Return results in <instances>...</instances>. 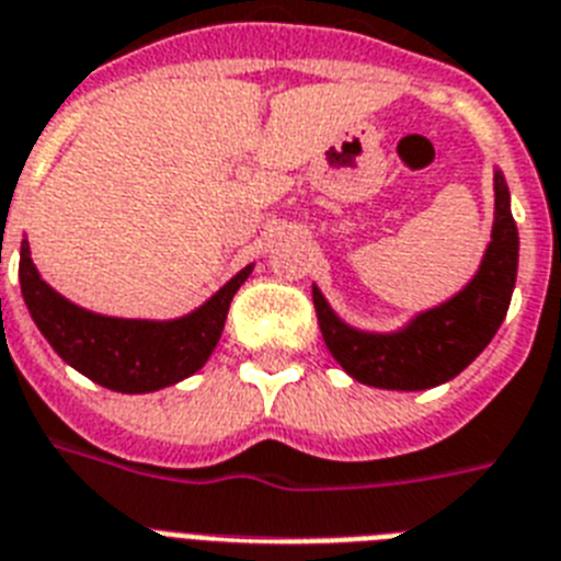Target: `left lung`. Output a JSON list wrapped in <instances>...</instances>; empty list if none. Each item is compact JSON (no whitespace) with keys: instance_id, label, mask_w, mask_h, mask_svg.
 I'll return each instance as SVG.
<instances>
[{"instance_id":"8db88e82","label":"left lung","mask_w":561,"mask_h":561,"mask_svg":"<svg viewBox=\"0 0 561 561\" xmlns=\"http://www.w3.org/2000/svg\"><path fill=\"white\" fill-rule=\"evenodd\" d=\"M493 190V233L476 276L446 302L414 313L398 331H363L348 325L313 285L322 340L345 375L375 389H432L461 375L490 345L507 317L518 271V230L510 213L507 181L499 170Z\"/></svg>"}]
</instances>
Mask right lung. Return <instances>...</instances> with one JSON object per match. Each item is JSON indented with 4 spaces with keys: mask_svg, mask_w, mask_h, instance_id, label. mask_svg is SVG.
I'll return each mask as SVG.
<instances>
[{
    "mask_svg": "<svg viewBox=\"0 0 561 561\" xmlns=\"http://www.w3.org/2000/svg\"><path fill=\"white\" fill-rule=\"evenodd\" d=\"M250 273L253 265L241 267L225 288L178 320H123L85 311L57 294L36 271L28 239L20 250L22 299L31 320L68 366L123 394H147L195 375L218 345L230 302Z\"/></svg>",
    "mask_w": 561,
    "mask_h": 561,
    "instance_id": "right-lung-1",
    "label": "right lung"
}]
</instances>
